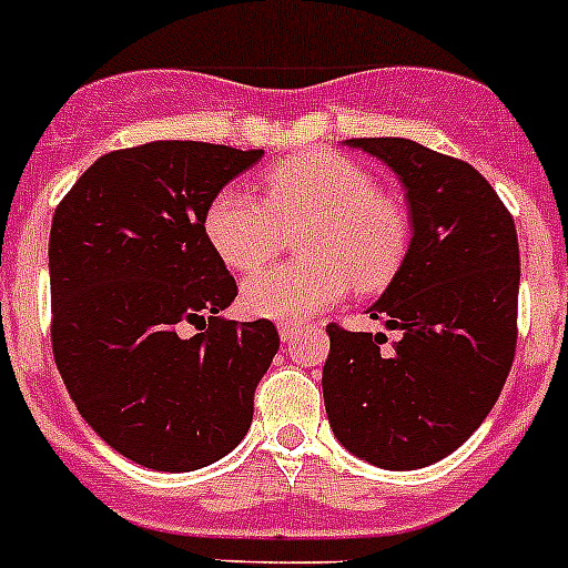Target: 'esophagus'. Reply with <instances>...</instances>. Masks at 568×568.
I'll return each mask as SVG.
<instances>
[{
	"instance_id": "34e87169",
	"label": "esophagus",
	"mask_w": 568,
	"mask_h": 568,
	"mask_svg": "<svg viewBox=\"0 0 568 568\" xmlns=\"http://www.w3.org/2000/svg\"><path fill=\"white\" fill-rule=\"evenodd\" d=\"M300 328H303V325H297V323H283V325H280V337H283V343H291V339L297 337Z\"/></svg>"
}]
</instances>
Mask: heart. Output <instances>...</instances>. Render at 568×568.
Masks as SVG:
<instances>
[{
	"label": "heart",
	"mask_w": 568,
	"mask_h": 568,
	"mask_svg": "<svg viewBox=\"0 0 568 568\" xmlns=\"http://www.w3.org/2000/svg\"><path fill=\"white\" fill-rule=\"evenodd\" d=\"M303 260L274 265L243 285L254 317L300 320L343 300L352 285L377 291L400 271L408 251V216L379 194L359 162L332 151L291 156L265 174V200L229 185L205 211V236L229 268L256 271L277 254L285 229L303 225Z\"/></svg>",
	"instance_id": "b5f03b06"
}]
</instances>
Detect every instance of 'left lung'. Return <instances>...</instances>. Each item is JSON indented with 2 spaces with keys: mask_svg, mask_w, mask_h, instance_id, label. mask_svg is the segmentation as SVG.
<instances>
[{
  "mask_svg": "<svg viewBox=\"0 0 568 568\" xmlns=\"http://www.w3.org/2000/svg\"><path fill=\"white\" fill-rule=\"evenodd\" d=\"M400 176L412 245L372 320L328 323L325 414L352 455L406 471L452 455L497 403L517 345L520 248L509 209L480 171L400 136L348 140Z\"/></svg>",
  "mask_w": 568,
  "mask_h": 568,
  "instance_id": "obj_1",
  "label": "left lung"
}]
</instances>
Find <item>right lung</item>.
Masks as SVG:
<instances>
[{"label":"right lung","mask_w":568,"mask_h":568,"mask_svg":"<svg viewBox=\"0 0 568 568\" xmlns=\"http://www.w3.org/2000/svg\"><path fill=\"white\" fill-rule=\"evenodd\" d=\"M260 156L182 140L122 148L53 211V359L88 426L145 468L229 455L280 348L271 320L220 317L236 283L205 236L211 200ZM189 322L201 334L182 338Z\"/></svg>","instance_id":"add662e5"}]
</instances>
